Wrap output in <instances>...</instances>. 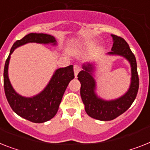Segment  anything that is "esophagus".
<instances>
[{"label":"esophagus","instance_id":"34e87169","mask_svg":"<svg viewBox=\"0 0 150 150\" xmlns=\"http://www.w3.org/2000/svg\"><path fill=\"white\" fill-rule=\"evenodd\" d=\"M80 67L78 66V65H76V64H75L74 66V74H75V76H77L78 73L80 72Z\"/></svg>","mask_w":150,"mask_h":150}]
</instances>
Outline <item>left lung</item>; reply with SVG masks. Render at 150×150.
<instances>
[{"label":"left lung","instance_id":"obj_1","mask_svg":"<svg viewBox=\"0 0 150 150\" xmlns=\"http://www.w3.org/2000/svg\"><path fill=\"white\" fill-rule=\"evenodd\" d=\"M113 44L112 51L108 55H118L126 58L130 64L131 83L127 92L116 100H105L95 93L96 81L93 76L94 66L86 63L83 65V70L78 74V80L81 84L80 96L85 106L86 113L93 119L101 121L112 120L128 110L137 97L139 90V76L137 73L136 57L128 44L123 38L111 34Z\"/></svg>","mask_w":150,"mask_h":150}]
</instances>
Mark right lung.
<instances>
[{"mask_svg": "<svg viewBox=\"0 0 150 150\" xmlns=\"http://www.w3.org/2000/svg\"><path fill=\"white\" fill-rule=\"evenodd\" d=\"M28 43L52 45L57 44L55 38L46 33H29L13 44L10 54L6 60L4 70V87L6 97L11 109L18 116L36 123H41L51 120L57 112L62 97L68 84L74 78V66L56 70L43 91L32 97H24L18 94L10 82L8 65L11 54L16 48Z\"/></svg>", "mask_w": 150, "mask_h": 150, "instance_id": "1", "label": "right lung"}]
</instances>
